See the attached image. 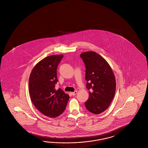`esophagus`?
Here are the masks:
<instances>
[{"label":"esophagus","instance_id":"34e87169","mask_svg":"<svg viewBox=\"0 0 148 148\" xmlns=\"http://www.w3.org/2000/svg\"><path fill=\"white\" fill-rule=\"evenodd\" d=\"M77 91H75V92H71V94H72L73 96H75V95H76V94H77Z\"/></svg>","mask_w":148,"mask_h":148}]
</instances>
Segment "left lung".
<instances>
[{"instance_id":"1","label":"left lung","mask_w":148,"mask_h":148,"mask_svg":"<svg viewBox=\"0 0 148 148\" xmlns=\"http://www.w3.org/2000/svg\"><path fill=\"white\" fill-rule=\"evenodd\" d=\"M80 57L86 68V87L89 90L84 104L89 112L97 115L107 109L114 97L115 77L107 61L96 52H84Z\"/></svg>"}]
</instances>
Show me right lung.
<instances>
[{
	"label": "right lung",
	"instance_id": "add662e5",
	"mask_svg": "<svg viewBox=\"0 0 148 148\" xmlns=\"http://www.w3.org/2000/svg\"><path fill=\"white\" fill-rule=\"evenodd\" d=\"M63 56L60 54L46 57L33 68L29 78L32 103L44 115L51 118L64 112L69 99L61 89L55 88L58 81L56 69Z\"/></svg>",
	"mask_w": 148,
	"mask_h": 148
}]
</instances>
